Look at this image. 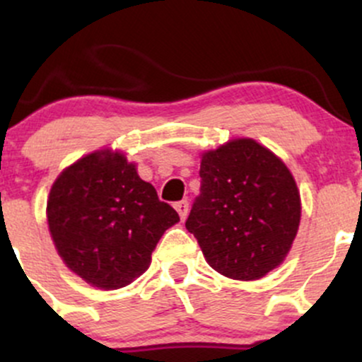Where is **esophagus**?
<instances>
[{
  "mask_svg": "<svg viewBox=\"0 0 362 362\" xmlns=\"http://www.w3.org/2000/svg\"><path fill=\"white\" fill-rule=\"evenodd\" d=\"M173 207L177 209V213L180 214V219H185L187 214H189V202L187 201H178L173 204Z\"/></svg>",
  "mask_w": 362,
  "mask_h": 362,
  "instance_id": "obj_1",
  "label": "esophagus"
}]
</instances>
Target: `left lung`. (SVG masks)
Here are the masks:
<instances>
[{"mask_svg":"<svg viewBox=\"0 0 362 362\" xmlns=\"http://www.w3.org/2000/svg\"><path fill=\"white\" fill-rule=\"evenodd\" d=\"M201 194L185 228L207 264L223 276L260 279L286 259L296 238L301 201L281 158L257 141H228L201 160Z\"/></svg>","mask_w":362,"mask_h":362,"instance_id":"8db88e82","label":"left lung"}]
</instances>
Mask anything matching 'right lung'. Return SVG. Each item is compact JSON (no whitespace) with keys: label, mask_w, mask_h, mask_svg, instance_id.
<instances>
[{"label":"right lung","mask_w":362,"mask_h":362,"mask_svg":"<svg viewBox=\"0 0 362 362\" xmlns=\"http://www.w3.org/2000/svg\"><path fill=\"white\" fill-rule=\"evenodd\" d=\"M180 221L177 211L141 180L119 151L100 149L62 170L47 201L56 250L71 271L100 289L139 277L161 235Z\"/></svg>","instance_id":"right-lung-1"}]
</instances>
